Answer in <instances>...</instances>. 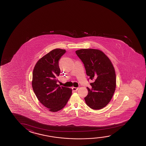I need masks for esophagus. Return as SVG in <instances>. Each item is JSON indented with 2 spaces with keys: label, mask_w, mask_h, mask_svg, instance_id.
I'll list each match as a JSON object with an SVG mask.
<instances>
[{
  "label": "esophagus",
  "mask_w": 146,
  "mask_h": 146,
  "mask_svg": "<svg viewBox=\"0 0 146 146\" xmlns=\"http://www.w3.org/2000/svg\"><path fill=\"white\" fill-rule=\"evenodd\" d=\"M78 88L76 87H72V90L73 91L76 92V91H78Z\"/></svg>",
  "instance_id": "34e87169"
}]
</instances>
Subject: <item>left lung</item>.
Instances as JSON below:
<instances>
[{"mask_svg": "<svg viewBox=\"0 0 146 146\" xmlns=\"http://www.w3.org/2000/svg\"><path fill=\"white\" fill-rule=\"evenodd\" d=\"M76 55L82 61L90 79L91 89L85 99L88 106L94 110L101 109L109 103L115 90L116 74L109 58L102 51L95 49L76 50Z\"/></svg>", "mask_w": 146, "mask_h": 146, "instance_id": "8db88e82", "label": "left lung"}]
</instances>
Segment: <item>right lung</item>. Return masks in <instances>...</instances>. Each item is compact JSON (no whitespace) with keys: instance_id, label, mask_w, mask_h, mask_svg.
<instances>
[{"instance_id":"1","label":"right lung","mask_w":146,"mask_h":146,"mask_svg":"<svg viewBox=\"0 0 146 146\" xmlns=\"http://www.w3.org/2000/svg\"><path fill=\"white\" fill-rule=\"evenodd\" d=\"M65 52L61 49L51 51L37 61L33 70V91L40 102L51 112L62 109L72 95V89L57 84L59 60Z\"/></svg>"}]
</instances>
